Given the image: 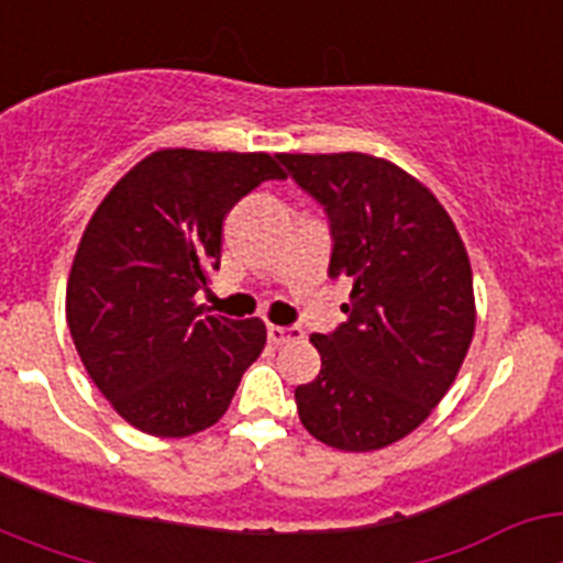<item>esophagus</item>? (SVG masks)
Instances as JSON below:
<instances>
[{
	"mask_svg": "<svg viewBox=\"0 0 563 563\" xmlns=\"http://www.w3.org/2000/svg\"><path fill=\"white\" fill-rule=\"evenodd\" d=\"M301 338H305L301 327H276V324L267 327V341L276 343V346H282V343H290V341H301Z\"/></svg>",
	"mask_w": 563,
	"mask_h": 563,
	"instance_id": "esophagus-1",
	"label": "esophagus"
}]
</instances>
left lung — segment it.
<instances>
[{
	"label": "left lung",
	"mask_w": 563,
	"mask_h": 563,
	"mask_svg": "<svg viewBox=\"0 0 563 563\" xmlns=\"http://www.w3.org/2000/svg\"><path fill=\"white\" fill-rule=\"evenodd\" d=\"M330 222V278H350L346 321L310 338L321 372L298 417L341 451L386 449L451 389L474 338L465 245L429 188L361 152L276 154Z\"/></svg>",
	"instance_id": "left-lung-1"
}]
</instances>
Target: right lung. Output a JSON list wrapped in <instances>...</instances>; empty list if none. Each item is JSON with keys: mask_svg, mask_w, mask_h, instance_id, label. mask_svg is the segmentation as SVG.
Segmentation results:
<instances>
[{"mask_svg": "<svg viewBox=\"0 0 563 563\" xmlns=\"http://www.w3.org/2000/svg\"><path fill=\"white\" fill-rule=\"evenodd\" d=\"M265 180H285L271 154L163 148L92 213L69 271L67 324L84 369L134 429L188 437L213 426L265 350L258 318L194 305L220 271L225 213Z\"/></svg>", "mask_w": 563, "mask_h": 563, "instance_id": "add662e5", "label": "right lung"}]
</instances>
